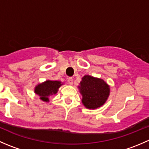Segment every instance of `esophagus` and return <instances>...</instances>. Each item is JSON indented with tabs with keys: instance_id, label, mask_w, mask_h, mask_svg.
I'll use <instances>...</instances> for the list:
<instances>
[{
	"instance_id": "1",
	"label": "esophagus",
	"mask_w": 149,
	"mask_h": 149,
	"mask_svg": "<svg viewBox=\"0 0 149 149\" xmlns=\"http://www.w3.org/2000/svg\"><path fill=\"white\" fill-rule=\"evenodd\" d=\"M68 84H70V85H73V78H71V77L68 78Z\"/></svg>"
}]
</instances>
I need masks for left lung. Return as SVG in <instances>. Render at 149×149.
I'll use <instances>...</instances> for the list:
<instances>
[{
  "instance_id": "obj_1",
  "label": "left lung",
  "mask_w": 149,
  "mask_h": 149,
  "mask_svg": "<svg viewBox=\"0 0 149 149\" xmlns=\"http://www.w3.org/2000/svg\"><path fill=\"white\" fill-rule=\"evenodd\" d=\"M78 88L82 95V104L88 109H96L103 106L110 93L109 86L103 79L89 75L82 77Z\"/></svg>"
}]
</instances>
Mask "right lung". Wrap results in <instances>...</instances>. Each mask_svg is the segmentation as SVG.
<instances>
[{"label":"right lung","instance_id":"right-lung-1","mask_svg":"<svg viewBox=\"0 0 149 149\" xmlns=\"http://www.w3.org/2000/svg\"><path fill=\"white\" fill-rule=\"evenodd\" d=\"M60 81L47 80L34 87V93L40 97V100L45 102H49L50 96L56 94L60 87L63 85Z\"/></svg>","mask_w":149,"mask_h":149}]
</instances>
